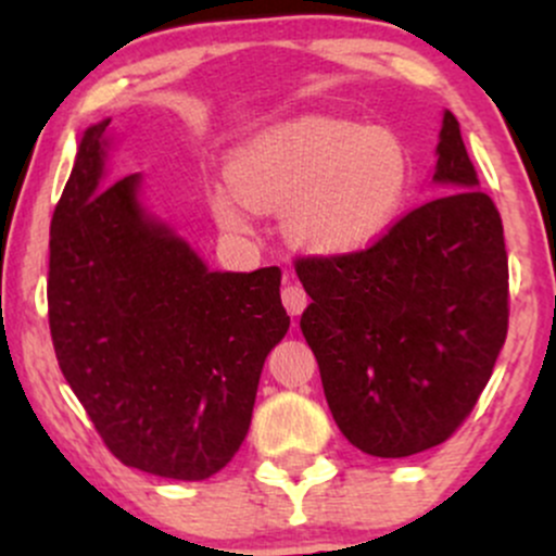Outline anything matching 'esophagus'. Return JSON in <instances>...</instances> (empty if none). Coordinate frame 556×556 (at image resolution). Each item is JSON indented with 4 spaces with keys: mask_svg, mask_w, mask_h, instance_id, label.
Wrapping results in <instances>:
<instances>
[{
    "mask_svg": "<svg viewBox=\"0 0 556 556\" xmlns=\"http://www.w3.org/2000/svg\"><path fill=\"white\" fill-rule=\"evenodd\" d=\"M282 303H285L287 314L300 316L305 311V305H308V295H305V290L300 285L287 282V287L282 290Z\"/></svg>",
    "mask_w": 556,
    "mask_h": 556,
    "instance_id": "esophagus-1",
    "label": "esophagus"
}]
</instances>
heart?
<instances>
[{
	"instance_id": "b5f03b06",
	"label": "heart",
	"mask_w": 556,
	"mask_h": 556,
	"mask_svg": "<svg viewBox=\"0 0 556 556\" xmlns=\"http://www.w3.org/2000/svg\"><path fill=\"white\" fill-rule=\"evenodd\" d=\"M208 193L216 225L251 232L253 212L282 208L285 238L314 256H355L394 225L413 182L405 143L387 127L305 117L251 138Z\"/></svg>"
}]
</instances>
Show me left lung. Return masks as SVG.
<instances>
[{
	"label": "left lung",
	"mask_w": 556,
	"mask_h": 556,
	"mask_svg": "<svg viewBox=\"0 0 556 556\" xmlns=\"http://www.w3.org/2000/svg\"><path fill=\"white\" fill-rule=\"evenodd\" d=\"M437 198L355 256L300 258L311 295L300 329L350 444L410 457L446 442L473 410L507 337V251L478 190L460 123L444 110Z\"/></svg>",
	"instance_id": "left-lung-1"
}]
</instances>
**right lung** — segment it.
<instances>
[{
  "label": "right lung",
  "mask_w": 556,
  "mask_h": 556,
  "mask_svg": "<svg viewBox=\"0 0 556 556\" xmlns=\"http://www.w3.org/2000/svg\"><path fill=\"white\" fill-rule=\"evenodd\" d=\"M112 119L83 132L49 240V329L70 389L127 468L203 481L251 426L266 355L290 329L282 271H212L110 177Z\"/></svg>",
  "instance_id": "1"
}]
</instances>
